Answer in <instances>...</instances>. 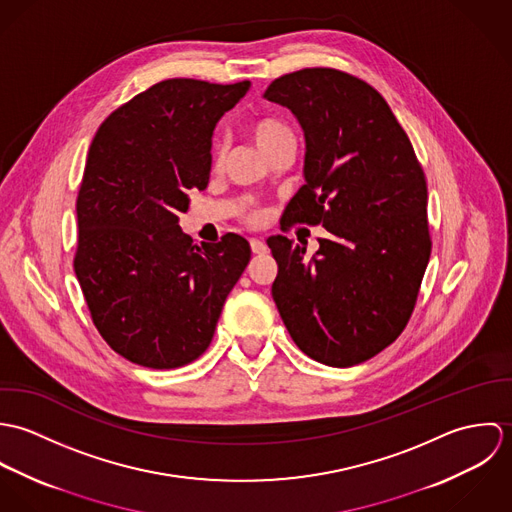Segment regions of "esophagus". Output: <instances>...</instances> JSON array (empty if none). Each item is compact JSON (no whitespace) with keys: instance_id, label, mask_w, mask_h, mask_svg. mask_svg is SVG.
Segmentation results:
<instances>
[{"instance_id":"1","label":"esophagus","mask_w":512,"mask_h":512,"mask_svg":"<svg viewBox=\"0 0 512 512\" xmlns=\"http://www.w3.org/2000/svg\"><path fill=\"white\" fill-rule=\"evenodd\" d=\"M250 248H252L254 254H266V252H268L266 242L260 240V238H250Z\"/></svg>"}]
</instances>
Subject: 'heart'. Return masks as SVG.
Instances as JSON below:
<instances>
[{
  "label": "heart",
  "mask_w": 512,
  "mask_h": 512,
  "mask_svg": "<svg viewBox=\"0 0 512 512\" xmlns=\"http://www.w3.org/2000/svg\"><path fill=\"white\" fill-rule=\"evenodd\" d=\"M248 134H250L252 142L256 144V147H258L264 155H268L274 147L280 146L282 142L292 140L290 128H288L286 124L278 122V120H272V118H258V120L250 122ZM220 155H222V147H220L219 142H217V144H215V157L219 159ZM246 219L250 220V222H258L260 215H258V213H250V215H246Z\"/></svg>",
  "instance_id": "1"
}]
</instances>
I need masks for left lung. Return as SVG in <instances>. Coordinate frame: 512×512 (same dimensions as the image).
<instances>
[{"mask_svg":"<svg viewBox=\"0 0 512 512\" xmlns=\"http://www.w3.org/2000/svg\"><path fill=\"white\" fill-rule=\"evenodd\" d=\"M264 98L290 108L305 138V185L284 217L329 232L311 258L282 234L268 238L272 297L307 357L365 363L404 331L430 260L424 169L386 100L353 74L301 69Z\"/></svg>","mask_w":512,"mask_h":512,"instance_id":"left-lung-1","label":"left lung"}]
</instances>
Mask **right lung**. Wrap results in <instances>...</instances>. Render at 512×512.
Segmentation results:
<instances>
[{
  "label": "right lung",
  "instance_id": "1",
  "mask_svg": "<svg viewBox=\"0 0 512 512\" xmlns=\"http://www.w3.org/2000/svg\"><path fill=\"white\" fill-rule=\"evenodd\" d=\"M248 88L161 80L114 110L90 144L74 274L98 333L130 363L163 370L199 359L250 262L246 238L195 244L179 226L189 191L209 185L215 126Z\"/></svg>",
  "mask_w": 512,
  "mask_h": 512
}]
</instances>
